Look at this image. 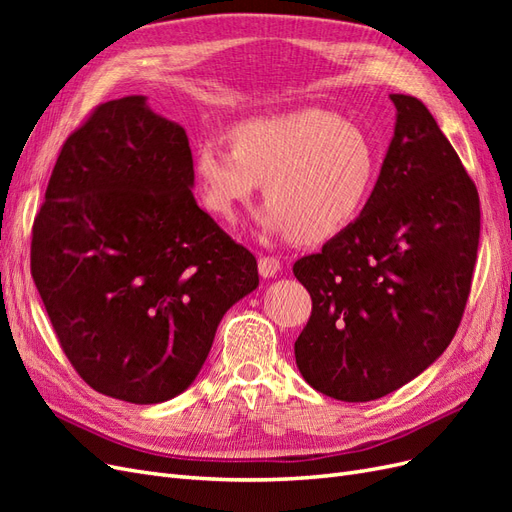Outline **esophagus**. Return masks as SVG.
I'll return each mask as SVG.
<instances>
[{
    "label": "esophagus",
    "instance_id": "34e87169",
    "mask_svg": "<svg viewBox=\"0 0 512 512\" xmlns=\"http://www.w3.org/2000/svg\"><path fill=\"white\" fill-rule=\"evenodd\" d=\"M258 271L262 277H273L280 271V258L275 256H260L258 258Z\"/></svg>",
    "mask_w": 512,
    "mask_h": 512
}]
</instances>
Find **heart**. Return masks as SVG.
I'll use <instances>...</instances> for the list:
<instances>
[{
    "mask_svg": "<svg viewBox=\"0 0 512 512\" xmlns=\"http://www.w3.org/2000/svg\"><path fill=\"white\" fill-rule=\"evenodd\" d=\"M232 145L207 138L194 153L205 207L232 220L265 183L260 222L303 243L337 237L374 192L378 153L363 128L327 111L243 121Z\"/></svg>",
    "mask_w": 512,
    "mask_h": 512,
    "instance_id": "heart-1",
    "label": "heart"
}]
</instances>
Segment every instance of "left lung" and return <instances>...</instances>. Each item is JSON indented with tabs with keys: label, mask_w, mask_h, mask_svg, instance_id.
Returning a JSON list of instances; mask_svg holds the SVG:
<instances>
[{
	"label": "left lung",
	"mask_w": 512,
	"mask_h": 512,
	"mask_svg": "<svg viewBox=\"0 0 512 512\" xmlns=\"http://www.w3.org/2000/svg\"><path fill=\"white\" fill-rule=\"evenodd\" d=\"M395 136L363 213L294 262L312 316L294 342L322 395L371 401L425 371L466 309L480 235L478 192L427 106L391 94Z\"/></svg>",
	"instance_id": "left-lung-1"
}]
</instances>
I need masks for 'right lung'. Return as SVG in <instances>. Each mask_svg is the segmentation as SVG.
Here are the masks:
<instances>
[{"instance_id":"add662e5","label":"right lung","mask_w":512,"mask_h":512,"mask_svg":"<svg viewBox=\"0 0 512 512\" xmlns=\"http://www.w3.org/2000/svg\"><path fill=\"white\" fill-rule=\"evenodd\" d=\"M179 123L143 96L96 106L61 145L32 228V275L91 389L160 404L188 389L228 307L258 286L250 250L196 205Z\"/></svg>"}]
</instances>
